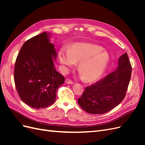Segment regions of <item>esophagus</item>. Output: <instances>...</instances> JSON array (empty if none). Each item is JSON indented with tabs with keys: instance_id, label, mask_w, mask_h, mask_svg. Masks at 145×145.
I'll return each instance as SVG.
<instances>
[{
	"instance_id": "1",
	"label": "esophagus",
	"mask_w": 145,
	"mask_h": 145,
	"mask_svg": "<svg viewBox=\"0 0 145 145\" xmlns=\"http://www.w3.org/2000/svg\"><path fill=\"white\" fill-rule=\"evenodd\" d=\"M65 82L68 83V84H74V82L71 80L70 79H69V78H67V79L65 80Z\"/></svg>"
}]
</instances>
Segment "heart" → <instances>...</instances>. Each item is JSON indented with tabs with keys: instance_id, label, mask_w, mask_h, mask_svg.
I'll use <instances>...</instances> for the list:
<instances>
[{
	"instance_id": "b5f03b06",
	"label": "heart",
	"mask_w": 145,
	"mask_h": 145,
	"mask_svg": "<svg viewBox=\"0 0 145 145\" xmlns=\"http://www.w3.org/2000/svg\"><path fill=\"white\" fill-rule=\"evenodd\" d=\"M103 48L91 43H78L70 50L62 48L59 52L60 62L66 71L79 62L78 69L87 82L95 81L102 76L109 62V57Z\"/></svg>"
}]
</instances>
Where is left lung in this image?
Returning a JSON list of instances; mask_svg holds the SVG:
<instances>
[{
  "label": "left lung",
  "instance_id": "obj_1",
  "mask_svg": "<svg viewBox=\"0 0 145 145\" xmlns=\"http://www.w3.org/2000/svg\"><path fill=\"white\" fill-rule=\"evenodd\" d=\"M132 67L126 52L118 59L116 70L86 88L78 99L80 106L92 114H105L124 99L131 79Z\"/></svg>",
  "mask_w": 145,
  "mask_h": 145
}]
</instances>
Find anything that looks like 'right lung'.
I'll list each match as a JSON object with an SVG mask.
<instances>
[{"label": "right lung", "instance_id": "add662e5", "mask_svg": "<svg viewBox=\"0 0 145 145\" xmlns=\"http://www.w3.org/2000/svg\"><path fill=\"white\" fill-rule=\"evenodd\" d=\"M49 35L44 32L26 41L15 62L16 90L20 99L33 108L53 104L57 90L65 82L54 66L53 59L57 55Z\"/></svg>", "mask_w": 145, "mask_h": 145}]
</instances>
